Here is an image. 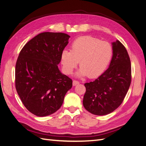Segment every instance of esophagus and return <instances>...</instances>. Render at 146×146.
I'll return each mask as SVG.
<instances>
[{
	"label": "esophagus",
	"mask_w": 146,
	"mask_h": 146,
	"mask_svg": "<svg viewBox=\"0 0 146 146\" xmlns=\"http://www.w3.org/2000/svg\"><path fill=\"white\" fill-rule=\"evenodd\" d=\"M72 83H73V86H76L77 85H78L79 82L78 81H76V80H74Z\"/></svg>",
	"instance_id": "obj_1"
}]
</instances>
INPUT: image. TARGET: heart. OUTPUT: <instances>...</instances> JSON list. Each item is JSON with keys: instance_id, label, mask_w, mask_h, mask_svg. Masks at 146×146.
Masks as SVG:
<instances>
[{"instance_id": "1", "label": "heart", "mask_w": 146, "mask_h": 146, "mask_svg": "<svg viewBox=\"0 0 146 146\" xmlns=\"http://www.w3.org/2000/svg\"><path fill=\"white\" fill-rule=\"evenodd\" d=\"M113 54L110 43L98 38L83 36L74 40L70 51L64 50L61 55V63L65 72L72 74L78 64L81 68L77 76L94 78L100 76L107 68Z\"/></svg>"}]
</instances>
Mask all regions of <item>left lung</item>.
I'll use <instances>...</instances> for the list:
<instances>
[{"label":"left lung","mask_w":146,"mask_h":146,"mask_svg":"<svg viewBox=\"0 0 146 146\" xmlns=\"http://www.w3.org/2000/svg\"><path fill=\"white\" fill-rule=\"evenodd\" d=\"M113 56L109 68L93 82L85 83L83 105L90 113L104 116L120 105L131 83V64L125 47L113 42Z\"/></svg>","instance_id":"left-lung-1"}]
</instances>
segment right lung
I'll list each match as a JSON object with an SVG mask.
<instances>
[{"instance_id":"right-lung-1","label":"right lung","mask_w":146,"mask_h":146,"mask_svg":"<svg viewBox=\"0 0 146 146\" xmlns=\"http://www.w3.org/2000/svg\"><path fill=\"white\" fill-rule=\"evenodd\" d=\"M70 36L43 32L22 48L15 69L16 89L30 112L39 117L54 113L63 104L72 81L61 73L58 64Z\"/></svg>"}]
</instances>
